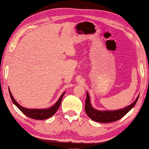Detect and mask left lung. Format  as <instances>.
Wrapping results in <instances>:
<instances>
[{
    "mask_svg": "<svg viewBox=\"0 0 149 149\" xmlns=\"http://www.w3.org/2000/svg\"><path fill=\"white\" fill-rule=\"evenodd\" d=\"M139 95L137 97L136 100L128 106L123 109H118V110H112V111H100L95 109L92 107L91 104L89 95L87 92V99L85 100V111L87 116L93 120V121L101 122V123H109L117 121V120L121 119L122 117L126 115L128 112L132 109L134 106L136 105L138 100H139Z\"/></svg>",
    "mask_w": 149,
    "mask_h": 149,
    "instance_id": "obj_1",
    "label": "left lung"
}]
</instances>
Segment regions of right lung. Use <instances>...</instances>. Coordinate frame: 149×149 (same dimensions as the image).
Here are the masks:
<instances>
[{"label": "right lung", "instance_id": "add662e5", "mask_svg": "<svg viewBox=\"0 0 149 149\" xmlns=\"http://www.w3.org/2000/svg\"><path fill=\"white\" fill-rule=\"evenodd\" d=\"M8 91H9V94L10 96V98H11V100L15 105L18 107V108L20 109V111L25 114V116H27V117L30 118H32V119L35 120H45L48 119V118H50L51 116H52L54 114L58 109L59 108L60 103H61L62 99L63 97L64 93L65 92H64L61 95V96L60 97L59 100H58L56 103H55L53 106L48 109H28L25 108V107H23L21 106V105H19L18 103L17 102L16 100H15L13 97L11 93H10V89H8Z\"/></svg>", "mask_w": 149, "mask_h": 149}]
</instances>
